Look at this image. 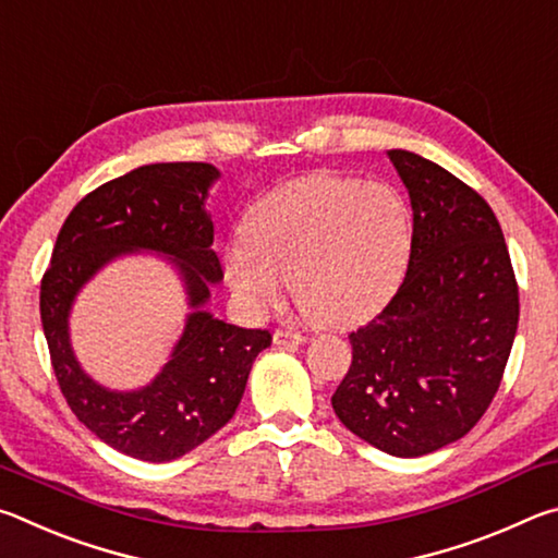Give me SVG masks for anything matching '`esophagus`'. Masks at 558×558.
I'll return each mask as SVG.
<instances>
[{"instance_id":"1","label":"esophagus","mask_w":558,"mask_h":558,"mask_svg":"<svg viewBox=\"0 0 558 558\" xmlns=\"http://www.w3.org/2000/svg\"><path fill=\"white\" fill-rule=\"evenodd\" d=\"M272 342L278 347H298V344H305L307 339L295 332H282V329H276V332H272Z\"/></svg>"}]
</instances>
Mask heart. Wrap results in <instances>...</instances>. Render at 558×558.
<instances>
[{"label": "heart", "instance_id": "b5f03b06", "mask_svg": "<svg viewBox=\"0 0 558 558\" xmlns=\"http://www.w3.org/2000/svg\"><path fill=\"white\" fill-rule=\"evenodd\" d=\"M413 248V216L381 182L310 174L251 206L243 241L226 251V280L263 317L290 278L302 310L335 329L362 325L399 290Z\"/></svg>", "mask_w": 558, "mask_h": 558}]
</instances>
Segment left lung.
Here are the masks:
<instances>
[{"instance_id": "8db88e82", "label": "left lung", "mask_w": 558, "mask_h": 558, "mask_svg": "<svg viewBox=\"0 0 558 558\" xmlns=\"http://www.w3.org/2000/svg\"><path fill=\"white\" fill-rule=\"evenodd\" d=\"M409 189L413 248L389 305L349 335L352 366L332 396L344 426L396 458L460 440L502 381L519 290L489 204L430 159L389 149Z\"/></svg>"}]
</instances>
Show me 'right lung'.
Returning a JSON list of instances; mask_svg holds the SVG:
<instances>
[{
    "label": "right lung",
    "instance_id": "obj_1",
    "mask_svg": "<svg viewBox=\"0 0 558 558\" xmlns=\"http://www.w3.org/2000/svg\"><path fill=\"white\" fill-rule=\"evenodd\" d=\"M221 177L206 162L132 169L73 206L41 280V325L61 391L83 426L110 448L145 462H169L202 446L233 418L251 366L270 347L268 329H243L206 305L223 280L211 248L209 189ZM157 252L173 263L190 315L170 362L147 387L108 390L82 369L68 319L77 292L122 255Z\"/></svg>",
    "mask_w": 558,
    "mask_h": 558
}]
</instances>
